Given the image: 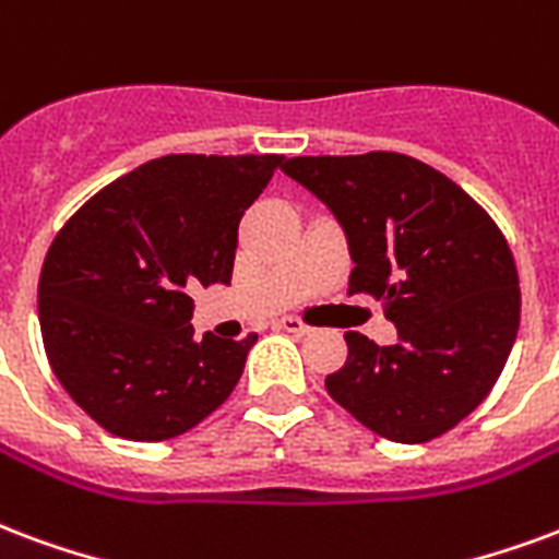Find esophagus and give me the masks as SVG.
I'll list each match as a JSON object with an SVG mask.
<instances>
[{
	"instance_id": "esophagus-1",
	"label": "esophagus",
	"mask_w": 559,
	"mask_h": 559,
	"mask_svg": "<svg viewBox=\"0 0 559 559\" xmlns=\"http://www.w3.org/2000/svg\"><path fill=\"white\" fill-rule=\"evenodd\" d=\"M278 329H284V332H290V334H311V325H305L301 320H296V317H281L278 320Z\"/></svg>"
}]
</instances>
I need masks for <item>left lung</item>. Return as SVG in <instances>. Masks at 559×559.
Instances as JSON below:
<instances>
[{
	"instance_id": "left-lung-1",
	"label": "left lung",
	"mask_w": 559,
	"mask_h": 559,
	"mask_svg": "<svg viewBox=\"0 0 559 559\" xmlns=\"http://www.w3.org/2000/svg\"><path fill=\"white\" fill-rule=\"evenodd\" d=\"M284 175L320 198L346 234L349 293H370L394 346L346 334L325 376L337 406L400 444L444 436L486 400L519 334L522 293L507 239L453 180L406 153L296 156Z\"/></svg>"
}]
</instances>
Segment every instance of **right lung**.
I'll return each instance as SVG.
<instances>
[{
  "label": "right lung",
  "mask_w": 559,
  "mask_h": 559,
  "mask_svg": "<svg viewBox=\"0 0 559 559\" xmlns=\"http://www.w3.org/2000/svg\"><path fill=\"white\" fill-rule=\"evenodd\" d=\"M287 159L171 153L68 218L37 281L49 367L111 436L165 441L237 388L246 341H195L192 287L230 284L239 218Z\"/></svg>",
  "instance_id": "obj_1"
}]
</instances>
